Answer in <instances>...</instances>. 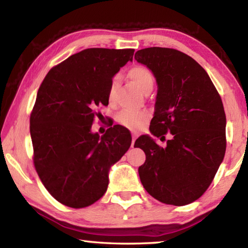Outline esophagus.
Wrapping results in <instances>:
<instances>
[{
  "mask_svg": "<svg viewBox=\"0 0 248 248\" xmlns=\"http://www.w3.org/2000/svg\"><path fill=\"white\" fill-rule=\"evenodd\" d=\"M137 138H138V134L137 133H132V143H131V145L133 146L134 145V142H136V140H137Z\"/></svg>",
  "mask_w": 248,
  "mask_h": 248,
  "instance_id": "obj_1",
  "label": "esophagus"
}]
</instances>
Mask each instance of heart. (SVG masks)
I'll list each match as a JSON object with an SVG mask.
<instances>
[{"instance_id":"heart-1","label":"heart","mask_w":248,"mask_h":248,"mask_svg":"<svg viewBox=\"0 0 248 248\" xmlns=\"http://www.w3.org/2000/svg\"><path fill=\"white\" fill-rule=\"evenodd\" d=\"M128 77L130 81L133 83V85L137 87L138 90L141 91L142 93H145L146 91L152 90L154 78L152 73L144 68V66H134L129 71ZM117 86V78H114L110 83L108 91V97L109 99H112L115 94V90ZM148 114L145 111H139V110H124L121 111L118 115V121L128 128H138L141 124L146 119Z\"/></svg>"}]
</instances>
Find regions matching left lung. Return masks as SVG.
I'll use <instances>...</instances> for the list:
<instances>
[{
    "mask_svg": "<svg viewBox=\"0 0 248 248\" xmlns=\"http://www.w3.org/2000/svg\"><path fill=\"white\" fill-rule=\"evenodd\" d=\"M134 59L152 71L157 84L150 132L134 146L145 153L139 176L145 190L163 203L185 205L208 189L223 161L226 118L208 73L191 57L175 49L145 48Z\"/></svg>",
    "mask_w": 248,
    "mask_h": 248,
    "instance_id": "8db88e82",
    "label": "left lung"
}]
</instances>
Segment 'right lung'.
I'll list each match as a JSON object with an SVG mask.
<instances>
[{"mask_svg": "<svg viewBox=\"0 0 248 248\" xmlns=\"http://www.w3.org/2000/svg\"><path fill=\"white\" fill-rule=\"evenodd\" d=\"M133 49L91 48L72 54L46 75L31 115L33 164L50 195L71 208H84L107 190L109 170L131 145L123 125L104 136L92 132L96 109Z\"/></svg>", "mask_w": 248, "mask_h": 248, "instance_id": "right-lung-1", "label": "right lung"}]
</instances>
